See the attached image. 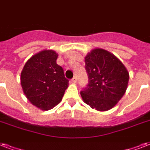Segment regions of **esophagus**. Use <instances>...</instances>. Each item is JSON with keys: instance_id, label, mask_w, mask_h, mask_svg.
<instances>
[{"instance_id": "1", "label": "esophagus", "mask_w": 150, "mask_h": 150, "mask_svg": "<svg viewBox=\"0 0 150 150\" xmlns=\"http://www.w3.org/2000/svg\"><path fill=\"white\" fill-rule=\"evenodd\" d=\"M76 81H77V80H76V76H74V78L72 79V82H73V83H76Z\"/></svg>"}]
</instances>
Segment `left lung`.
Wrapping results in <instances>:
<instances>
[{
  "instance_id": "1",
  "label": "left lung",
  "mask_w": 150,
  "mask_h": 150,
  "mask_svg": "<svg viewBox=\"0 0 150 150\" xmlns=\"http://www.w3.org/2000/svg\"><path fill=\"white\" fill-rule=\"evenodd\" d=\"M84 59L88 83L81 91L82 99L98 111L112 109L127 90V69L115 55L101 48L92 50Z\"/></svg>"
}]
</instances>
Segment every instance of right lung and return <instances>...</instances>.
Here are the masks:
<instances>
[{
    "label": "right lung",
    "mask_w": 150,
    "mask_h": 150,
    "mask_svg": "<svg viewBox=\"0 0 150 150\" xmlns=\"http://www.w3.org/2000/svg\"><path fill=\"white\" fill-rule=\"evenodd\" d=\"M58 54L45 50L25 62L21 73L23 92L33 105L48 110L58 105L69 85L62 67L56 63Z\"/></svg>",
    "instance_id": "1"
}]
</instances>
